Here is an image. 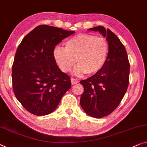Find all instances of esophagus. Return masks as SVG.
Returning <instances> with one entry per match:
<instances>
[{
	"label": "esophagus",
	"instance_id": "34e87169",
	"mask_svg": "<svg viewBox=\"0 0 147 147\" xmlns=\"http://www.w3.org/2000/svg\"><path fill=\"white\" fill-rule=\"evenodd\" d=\"M71 84L72 85H76V84H77V83H78V80H76V79L71 78Z\"/></svg>",
	"mask_w": 147,
	"mask_h": 147
}]
</instances>
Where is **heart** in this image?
I'll return each mask as SVG.
<instances>
[{"mask_svg": "<svg viewBox=\"0 0 147 147\" xmlns=\"http://www.w3.org/2000/svg\"><path fill=\"white\" fill-rule=\"evenodd\" d=\"M110 45L105 38L81 33L74 36L65 42V49L56 47L53 51L55 60L64 72H68L75 63L76 76L87 74L94 75L102 70L107 64Z\"/></svg>", "mask_w": 147, "mask_h": 147, "instance_id": "b5f03b06", "label": "heart"}]
</instances>
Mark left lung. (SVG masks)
I'll use <instances>...</instances> for the list:
<instances>
[{
  "instance_id": "1",
  "label": "left lung",
  "mask_w": 147,
  "mask_h": 147,
  "mask_svg": "<svg viewBox=\"0 0 147 147\" xmlns=\"http://www.w3.org/2000/svg\"><path fill=\"white\" fill-rule=\"evenodd\" d=\"M89 30L100 32L110 45L108 59L102 70L80 81L84 87L80 98L81 107L90 116L100 118L111 114L125 95L129 85V62L125 47L109 29L98 26Z\"/></svg>"
}]
</instances>
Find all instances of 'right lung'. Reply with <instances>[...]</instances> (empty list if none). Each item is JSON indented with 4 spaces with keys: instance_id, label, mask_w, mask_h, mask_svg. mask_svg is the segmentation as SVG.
<instances>
[{
    "instance_id": "add662e5",
    "label": "right lung",
    "mask_w": 147,
    "mask_h": 147,
    "mask_svg": "<svg viewBox=\"0 0 147 147\" xmlns=\"http://www.w3.org/2000/svg\"><path fill=\"white\" fill-rule=\"evenodd\" d=\"M75 33L40 25L29 32L18 47L12 65L15 96L31 114L45 116L55 111L71 88L70 78L59 69L53 51Z\"/></svg>"
}]
</instances>
